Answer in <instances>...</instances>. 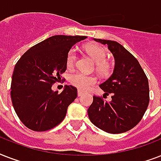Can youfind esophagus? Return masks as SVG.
<instances>
[{"label": "esophagus", "instance_id": "obj_1", "mask_svg": "<svg viewBox=\"0 0 161 161\" xmlns=\"http://www.w3.org/2000/svg\"><path fill=\"white\" fill-rule=\"evenodd\" d=\"M82 94H83V92H82V91H80V90H78V95L80 97V96H82Z\"/></svg>", "mask_w": 161, "mask_h": 161}]
</instances>
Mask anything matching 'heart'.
Wrapping results in <instances>:
<instances>
[{
    "mask_svg": "<svg viewBox=\"0 0 161 161\" xmlns=\"http://www.w3.org/2000/svg\"><path fill=\"white\" fill-rule=\"evenodd\" d=\"M85 50L87 53L90 56L92 59L97 64V68L101 72L107 71L106 62L108 59V53L105 49L97 44H89L86 46ZM78 55L75 49H71L67 56V66L68 68L74 67L77 63ZM95 77L86 75L80 72L73 73L69 77V82L72 85L78 88L79 90H87L96 83Z\"/></svg>",
    "mask_w": 161,
    "mask_h": 161,
    "instance_id": "b5f03b06",
    "label": "heart"
}]
</instances>
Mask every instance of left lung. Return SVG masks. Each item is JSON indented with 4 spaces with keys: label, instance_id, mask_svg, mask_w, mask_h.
Returning a JSON list of instances; mask_svg holds the SVG:
<instances>
[{
    "label": "left lung",
    "instance_id": "1",
    "mask_svg": "<svg viewBox=\"0 0 161 161\" xmlns=\"http://www.w3.org/2000/svg\"><path fill=\"white\" fill-rule=\"evenodd\" d=\"M108 45L114 57V73L99 87L104 96L112 94L107 102L103 97L93 95L88 109L93 125L110 134H120L131 130L142 119L150 102L149 82L136 58L117 42L94 39Z\"/></svg>",
    "mask_w": 161,
    "mask_h": 161
}]
</instances>
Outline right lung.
Returning <instances> with one entry per match:
<instances>
[{"mask_svg":"<svg viewBox=\"0 0 161 161\" xmlns=\"http://www.w3.org/2000/svg\"><path fill=\"white\" fill-rule=\"evenodd\" d=\"M85 36H53L31 47L14 68L11 84L12 105L22 124L34 131H47L60 124L78 96L75 87L52 90L67 69L72 47ZM63 80V79H62Z\"/></svg>","mask_w":161,"mask_h":161,"instance_id":"1","label":"right lung"}]
</instances>
